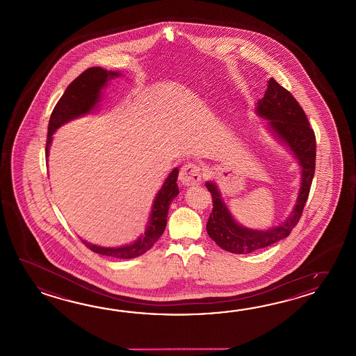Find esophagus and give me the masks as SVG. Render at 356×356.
Wrapping results in <instances>:
<instances>
[{
	"label": "esophagus",
	"instance_id": "1",
	"mask_svg": "<svg viewBox=\"0 0 356 356\" xmlns=\"http://www.w3.org/2000/svg\"><path fill=\"white\" fill-rule=\"evenodd\" d=\"M201 179H202V173H201L200 165L193 164V163H188V164H184L181 168L179 181L183 186H186V187L197 186V184H200Z\"/></svg>",
	"mask_w": 356,
	"mask_h": 356
}]
</instances>
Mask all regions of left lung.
Listing matches in <instances>:
<instances>
[{"mask_svg": "<svg viewBox=\"0 0 356 356\" xmlns=\"http://www.w3.org/2000/svg\"><path fill=\"white\" fill-rule=\"evenodd\" d=\"M257 113L268 121L270 129L288 145L298 159L302 168V187L290 218L282 225L262 232L238 225L221 200L219 189L212 181L206 183L212 196V211L206 225L207 233L220 248L235 254L265 248L291 233L302 218L316 170L314 131L298 100L275 79L268 80L265 97L258 100Z\"/></svg>", "mask_w": 356, "mask_h": 356, "instance_id": "obj_1", "label": "left lung"}]
</instances>
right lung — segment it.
Masks as SVG:
<instances>
[{"mask_svg":"<svg viewBox=\"0 0 356 356\" xmlns=\"http://www.w3.org/2000/svg\"><path fill=\"white\" fill-rule=\"evenodd\" d=\"M115 76H118V72L106 71L100 67H90L85 70L81 75L77 76L75 80L68 85L67 89L54 106V112L49 118L46 156H48V149L52 143L54 131L60 127L63 123L71 121L76 117L89 113L98 103L100 90L104 88L106 81ZM178 173H179L178 168H175L158 192L152 204V216L147 224L146 233L143 236H140L136 242L120 248H104L85 241H83V244L92 252L103 256H109V257L129 259V258L138 257L144 254L145 252H147L155 243L158 242V239L164 233V229L167 227L169 206L179 193V189L177 186Z\"/></svg>","mask_w":356,"mask_h":356,"instance_id":"1","label":"right lung"}]
</instances>
